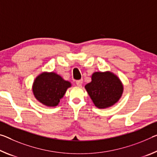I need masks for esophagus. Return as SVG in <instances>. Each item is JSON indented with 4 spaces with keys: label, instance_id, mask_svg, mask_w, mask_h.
<instances>
[{
    "label": "esophagus",
    "instance_id": "1",
    "mask_svg": "<svg viewBox=\"0 0 157 157\" xmlns=\"http://www.w3.org/2000/svg\"><path fill=\"white\" fill-rule=\"evenodd\" d=\"M76 84L79 86H82V79H79V80H77L76 81Z\"/></svg>",
    "mask_w": 157,
    "mask_h": 157
}]
</instances>
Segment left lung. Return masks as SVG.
<instances>
[{
	"instance_id": "8db88e82",
	"label": "left lung",
	"mask_w": 157,
	"mask_h": 157,
	"mask_svg": "<svg viewBox=\"0 0 157 157\" xmlns=\"http://www.w3.org/2000/svg\"><path fill=\"white\" fill-rule=\"evenodd\" d=\"M91 79L85 89L97 108H108L119 101L123 92V85L115 75L110 72H96L92 75Z\"/></svg>"
}]
</instances>
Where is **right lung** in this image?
I'll return each instance as SVG.
<instances>
[{"label":"right lung","instance_id":"obj_1","mask_svg":"<svg viewBox=\"0 0 157 157\" xmlns=\"http://www.w3.org/2000/svg\"><path fill=\"white\" fill-rule=\"evenodd\" d=\"M71 83L54 73H44L35 79L33 91L37 100L47 106H56Z\"/></svg>","mask_w":157,"mask_h":157}]
</instances>
